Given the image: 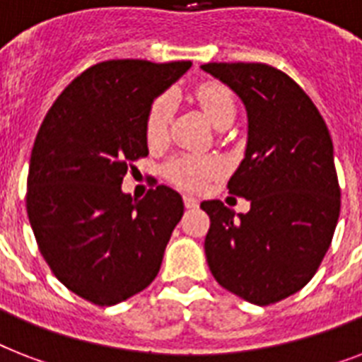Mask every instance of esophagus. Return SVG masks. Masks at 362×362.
Returning a JSON list of instances; mask_svg holds the SVG:
<instances>
[{
  "instance_id": "1",
  "label": "esophagus",
  "mask_w": 362,
  "mask_h": 362,
  "mask_svg": "<svg viewBox=\"0 0 362 362\" xmlns=\"http://www.w3.org/2000/svg\"><path fill=\"white\" fill-rule=\"evenodd\" d=\"M184 206L186 209H197L199 201L193 195H184Z\"/></svg>"
}]
</instances>
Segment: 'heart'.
<instances>
[{
	"label": "heart",
	"mask_w": 362,
	"mask_h": 362,
	"mask_svg": "<svg viewBox=\"0 0 362 362\" xmlns=\"http://www.w3.org/2000/svg\"><path fill=\"white\" fill-rule=\"evenodd\" d=\"M193 98L203 109L216 127L233 122L235 116V99L231 90L218 81H204L195 86ZM173 112V101L169 95H158L148 107L144 131L150 142L163 141ZM221 173V163L214 158H197V156H178L165 165V176L173 184L184 189H201V187Z\"/></svg>",
	"instance_id": "1"
}]
</instances>
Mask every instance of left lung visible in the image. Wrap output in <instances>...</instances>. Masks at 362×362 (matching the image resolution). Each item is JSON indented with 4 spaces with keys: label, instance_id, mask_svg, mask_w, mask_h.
<instances>
[{
    "label": "left lung",
    "instance_id": "1",
    "mask_svg": "<svg viewBox=\"0 0 362 362\" xmlns=\"http://www.w3.org/2000/svg\"><path fill=\"white\" fill-rule=\"evenodd\" d=\"M247 110V146L227 189L250 201L235 216L204 201V253L227 291L269 306L303 289L331 246L340 214L332 141L304 90L267 64H206Z\"/></svg>",
    "mask_w": 362,
    "mask_h": 362
}]
</instances>
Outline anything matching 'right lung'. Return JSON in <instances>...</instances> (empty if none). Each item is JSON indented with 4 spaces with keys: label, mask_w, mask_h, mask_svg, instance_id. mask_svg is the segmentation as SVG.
Listing matches in <instances>:
<instances>
[{
    "label": "right lung",
    "mask_w": 362,
    "mask_h": 362,
    "mask_svg": "<svg viewBox=\"0 0 362 362\" xmlns=\"http://www.w3.org/2000/svg\"><path fill=\"white\" fill-rule=\"evenodd\" d=\"M189 67L95 64L59 93L39 127L28 218L54 276L92 304L112 306L150 286L184 214L175 189L158 186L135 201L122 193V180L148 156V107Z\"/></svg>",
    "instance_id": "obj_1"
}]
</instances>
